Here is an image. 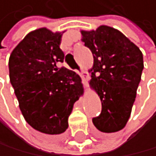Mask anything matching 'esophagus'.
<instances>
[{
  "label": "esophagus",
  "mask_w": 156,
  "mask_h": 156,
  "mask_svg": "<svg viewBox=\"0 0 156 156\" xmlns=\"http://www.w3.org/2000/svg\"><path fill=\"white\" fill-rule=\"evenodd\" d=\"M80 76H81V78H82V81H83L84 86H85V87H87V86H88L87 79H88V76H89L88 72H87V71H85V70H81V73H80Z\"/></svg>",
  "instance_id": "1"
}]
</instances>
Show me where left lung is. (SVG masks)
I'll return each mask as SVG.
<instances>
[{
  "mask_svg": "<svg viewBox=\"0 0 156 156\" xmlns=\"http://www.w3.org/2000/svg\"><path fill=\"white\" fill-rule=\"evenodd\" d=\"M81 34L94 56L90 85L101 101V112L93 118V123L101 133L120 131L136 98L144 69L143 54L125 35L109 26L101 25Z\"/></svg>",
  "mask_w": 156,
  "mask_h": 156,
  "instance_id": "8db88e82",
  "label": "left lung"
}]
</instances>
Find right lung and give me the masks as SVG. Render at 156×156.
Segmentation results:
<instances>
[{
	"instance_id": "1",
	"label": "right lung",
	"mask_w": 156,
	"mask_h": 156,
	"mask_svg": "<svg viewBox=\"0 0 156 156\" xmlns=\"http://www.w3.org/2000/svg\"><path fill=\"white\" fill-rule=\"evenodd\" d=\"M61 33L40 28L27 34L9 56V80L26 122L46 135L68 128L74 102L82 94L81 78L63 62Z\"/></svg>"
}]
</instances>
